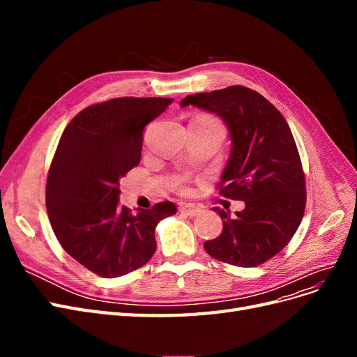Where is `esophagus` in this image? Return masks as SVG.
I'll use <instances>...</instances> for the list:
<instances>
[{
    "label": "esophagus",
    "instance_id": "34e87169",
    "mask_svg": "<svg viewBox=\"0 0 357 357\" xmlns=\"http://www.w3.org/2000/svg\"><path fill=\"white\" fill-rule=\"evenodd\" d=\"M180 211L183 214L189 215V218H195V215H198L201 213V208L197 207V205H193V204H185V205H181V207H180Z\"/></svg>",
    "mask_w": 357,
    "mask_h": 357
}]
</instances>
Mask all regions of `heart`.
<instances>
[{
	"label": "heart",
	"instance_id": "1",
	"mask_svg": "<svg viewBox=\"0 0 357 357\" xmlns=\"http://www.w3.org/2000/svg\"><path fill=\"white\" fill-rule=\"evenodd\" d=\"M202 121H208V122H214V121H213V119H207V117H205V119H202ZM180 189H181V186H180Z\"/></svg>",
	"mask_w": 357,
	"mask_h": 357
}]
</instances>
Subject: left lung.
<instances>
[{
    "label": "left lung",
    "instance_id": "left-lung-1",
    "mask_svg": "<svg viewBox=\"0 0 357 357\" xmlns=\"http://www.w3.org/2000/svg\"><path fill=\"white\" fill-rule=\"evenodd\" d=\"M180 105L218 114L228 126L231 155L219 193L245 204L235 215L213 208L223 229L204 243L205 252L235 266L266 262L289 244L305 210V177L286 119L245 86L188 95Z\"/></svg>",
    "mask_w": 357,
    "mask_h": 357
}]
</instances>
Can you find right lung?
I'll list each match as a JSON object with an SVG mask.
<instances>
[{"label": "right lung", "instance_id": "obj_1", "mask_svg": "<svg viewBox=\"0 0 357 357\" xmlns=\"http://www.w3.org/2000/svg\"><path fill=\"white\" fill-rule=\"evenodd\" d=\"M172 98H116L82 110L63 131L46 185L59 244L104 278L132 273L156 250V225L176 214L165 201L137 213L119 204V181L139 164L144 126Z\"/></svg>", "mask_w": 357, "mask_h": 357}]
</instances>
